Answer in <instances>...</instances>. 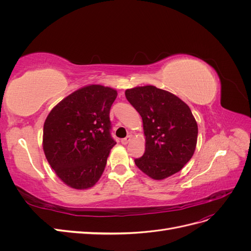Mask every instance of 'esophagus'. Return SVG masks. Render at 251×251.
Segmentation results:
<instances>
[{"mask_svg":"<svg viewBox=\"0 0 251 251\" xmlns=\"http://www.w3.org/2000/svg\"><path fill=\"white\" fill-rule=\"evenodd\" d=\"M131 139H132V136H126V138L121 139V143H123V144H127L128 142L131 141Z\"/></svg>","mask_w":251,"mask_h":251,"instance_id":"esophagus-1","label":"esophagus"}]
</instances>
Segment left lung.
I'll use <instances>...</instances> for the list:
<instances>
[{
	"label": "left lung",
	"mask_w": 251,
	"mask_h": 251,
	"mask_svg": "<svg viewBox=\"0 0 251 251\" xmlns=\"http://www.w3.org/2000/svg\"><path fill=\"white\" fill-rule=\"evenodd\" d=\"M126 97L142 118L146 150L135 164L154 180L180 172L193 157L198 125L178 96L155 86L126 90Z\"/></svg>",
	"instance_id": "obj_1"
}]
</instances>
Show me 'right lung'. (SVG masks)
Returning a JSON list of instances; mask_svg holds the SVG:
<instances>
[{
	"instance_id": "1",
	"label": "right lung",
	"mask_w": 251,
	"mask_h": 251,
	"mask_svg": "<svg viewBox=\"0 0 251 251\" xmlns=\"http://www.w3.org/2000/svg\"><path fill=\"white\" fill-rule=\"evenodd\" d=\"M117 91L88 85L65 97L45 120L43 150L56 176L75 189L100 179L111 149L110 109Z\"/></svg>"
}]
</instances>
